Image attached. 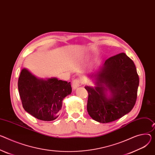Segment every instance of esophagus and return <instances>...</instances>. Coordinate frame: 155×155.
<instances>
[{
    "instance_id": "obj_1",
    "label": "esophagus",
    "mask_w": 155,
    "mask_h": 155,
    "mask_svg": "<svg viewBox=\"0 0 155 155\" xmlns=\"http://www.w3.org/2000/svg\"><path fill=\"white\" fill-rule=\"evenodd\" d=\"M81 80L78 78L75 79L72 82V88L74 89V90H77L80 86H81Z\"/></svg>"
}]
</instances>
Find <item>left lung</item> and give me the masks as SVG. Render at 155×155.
<instances>
[{"mask_svg":"<svg viewBox=\"0 0 155 155\" xmlns=\"http://www.w3.org/2000/svg\"><path fill=\"white\" fill-rule=\"evenodd\" d=\"M88 77L96 85L85 87L88 93L87 111L93 120L108 123L131 111L136 103L139 77L133 61L125 53L109 58Z\"/></svg>","mask_w":155,"mask_h":155,"instance_id":"1","label":"left lung"}]
</instances>
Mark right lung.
<instances>
[{
  "label": "right lung",
  "instance_id": "add662e5",
  "mask_svg": "<svg viewBox=\"0 0 155 155\" xmlns=\"http://www.w3.org/2000/svg\"><path fill=\"white\" fill-rule=\"evenodd\" d=\"M18 88L24 109L44 121L58 117L62 100L72 92L70 82L55 77L39 78L25 68L21 71Z\"/></svg>",
  "mask_w": 155,
  "mask_h": 155
}]
</instances>
